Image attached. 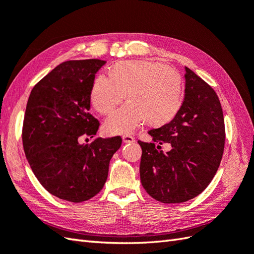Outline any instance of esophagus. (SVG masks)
I'll return each instance as SVG.
<instances>
[{
    "label": "esophagus",
    "mask_w": 254,
    "mask_h": 254,
    "mask_svg": "<svg viewBox=\"0 0 254 254\" xmlns=\"http://www.w3.org/2000/svg\"><path fill=\"white\" fill-rule=\"evenodd\" d=\"M122 139H123L124 143H133V142H135V138H134L132 135H123Z\"/></svg>",
    "instance_id": "34e87169"
}]
</instances>
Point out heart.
I'll list each match as a JSON object with an SVG mask.
<instances>
[{
    "mask_svg": "<svg viewBox=\"0 0 254 254\" xmlns=\"http://www.w3.org/2000/svg\"><path fill=\"white\" fill-rule=\"evenodd\" d=\"M127 93L130 100L107 119L108 133H131L146 120L153 126L168 122L180 107L182 80L179 73L161 63L121 62L113 66L111 75L95 78L90 100L97 111L108 115Z\"/></svg>",
    "mask_w": 254,
    "mask_h": 254,
    "instance_id": "heart-1",
    "label": "heart"
}]
</instances>
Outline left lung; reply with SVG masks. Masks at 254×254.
Masks as SVG:
<instances>
[{
  "instance_id": "obj_1",
  "label": "left lung",
  "mask_w": 254,
  "mask_h": 254,
  "mask_svg": "<svg viewBox=\"0 0 254 254\" xmlns=\"http://www.w3.org/2000/svg\"><path fill=\"white\" fill-rule=\"evenodd\" d=\"M185 77V100L175 118L148 131L154 143L138 141L142 186L153 198L167 204L186 202L202 193L216 174L225 147L218 96L189 67ZM155 142H170L172 149L164 153Z\"/></svg>"
}]
</instances>
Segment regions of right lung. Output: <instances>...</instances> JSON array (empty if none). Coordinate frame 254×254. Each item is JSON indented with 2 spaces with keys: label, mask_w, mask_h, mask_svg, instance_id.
<instances>
[{
  "label": "right lung",
  "mask_w": 254,
  "mask_h": 254,
  "mask_svg": "<svg viewBox=\"0 0 254 254\" xmlns=\"http://www.w3.org/2000/svg\"><path fill=\"white\" fill-rule=\"evenodd\" d=\"M105 64L98 59L63 62L35 85L27 101L23 145L30 168L48 192L73 203L100 192L122 144L120 136L79 143L98 131L99 121L89 113L90 91Z\"/></svg>",
  "instance_id": "right-lung-1"
}]
</instances>
